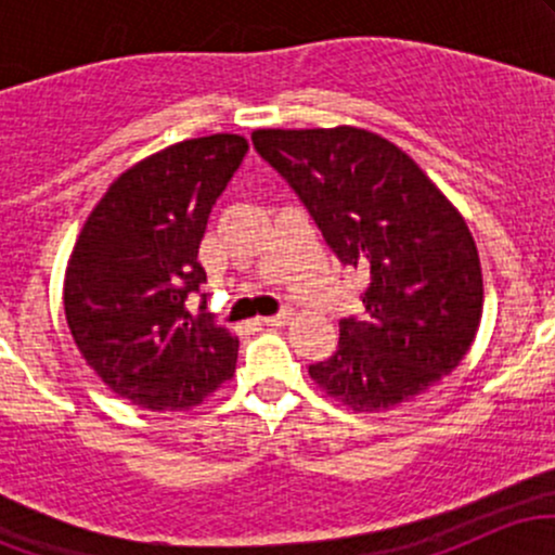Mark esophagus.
Listing matches in <instances>:
<instances>
[{
	"instance_id": "obj_1",
	"label": "esophagus",
	"mask_w": 555,
	"mask_h": 555,
	"mask_svg": "<svg viewBox=\"0 0 555 555\" xmlns=\"http://www.w3.org/2000/svg\"><path fill=\"white\" fill-rule=\"evenodd\" d=\"M292 310H282V313H276V315H269V318H260V323H263V326H286V323L292 321Z\"/></svg>"
}]
</instances>
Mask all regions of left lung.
Returning <instances> with one entry per match:
<instances>
[{"instance_id":"obj_1","label":"left lung","mask_w":555,"mask_h":555,"mask_svg":"<svg viewBox=\"0 0 555 555\" xmlns=\"http://www.w3.org/2000/svg\"><path fill=\"white\" fill-rule=\"evenodd\" d=\"M344 266L371 273L365 315L310 378L354 412L420 397L460 365L482 318V271L462 214L391 140L360 127L256 130Z\"/></svg>"}]
</instances>
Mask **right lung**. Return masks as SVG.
I'll use <instances>...</instances> for the list:
<instances>
[{"label":"right lung","instance_id":"obj_1","mask_svg":"<svg viewBox=\"0 0 555 555\" xmlns=\"http://www.w3.org/2000/svg\"><path fill=\"white\" fill-rule=\"evenodd\" d=\"M245 154V138L219 132L143 158L95 203L67 260L69 334L95 375L143 410H190L234 375L237 336L184 302L206 282L197 247Z\"/></svg>","mask_w":555,"mask_h":555}]
</instances>
